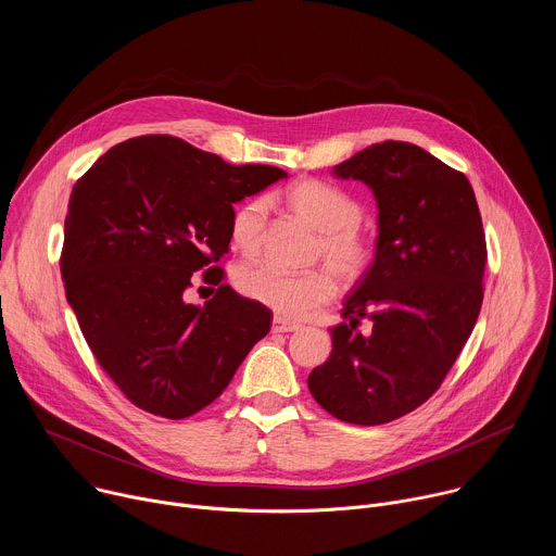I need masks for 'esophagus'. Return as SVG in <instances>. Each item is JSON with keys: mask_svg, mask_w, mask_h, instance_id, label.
I'll list each match as a JSON object with an SVG mask.
<instances>
[{"mask_svg": "<svg viewBox=\"0 0 556 556\" xmlns=\"http://www.w3.org/2000/svg\"><path fill=\"white\" fill-rule=\"evenodd\" d=\"M296 330H301L299 324L286 321V319H281V316H275L273 319V332H296Z\"/></svg>", "mask_w": 556, "mask_h": 556, "instance_id": "1", "label": "esophagus"}]
</instances>
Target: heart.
<instances>
[{
  "label": "heart",
  "mask_w": 556,
  "mask_h": 556,
  "mask_svg": "<svg viewBox=\"0 0 556 556\" xmlns=\"http://www.w3.org/2000/svg\"><path fill=\"white\" fill-rule=\"evenodd\" d=\"M286 206L319 232L314 257L324 260L341 283L363 279L376 257L374 237L358 224L363 206L358 200L321 180H301L283 193ZM266 230V202L249 200L230 217V240L244 255H255ZM235 286L244 296L260 301L286 319H303L326 305L334 292L328 270L286 273L268 262L244 264L235 270Z\"/></svg>",
  "instance_id": "b5f03b06"
}]
</instances>
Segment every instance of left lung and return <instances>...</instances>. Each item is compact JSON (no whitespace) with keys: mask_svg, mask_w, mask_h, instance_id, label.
<instances>
[{"mask_svg":"<svg viewBox=\"0 0 556 556\" xmlns=\"http://www.w3.org/2000/svg\"><path fill=\"white\" fill-rule=\"evenodd\" d=\"M332 174L374 191L376 257L307 387L334 418L374 427L427 403L457 361L484 299L486 237L466 176L418 144L376 142Z\"/></svg>","mask_w":556,"mask_h":556,"instance_id":"left-lung-1","label":"left lung"}]
</instances>
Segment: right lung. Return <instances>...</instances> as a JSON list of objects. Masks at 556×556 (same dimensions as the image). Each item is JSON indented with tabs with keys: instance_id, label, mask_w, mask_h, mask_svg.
<instances>
[{
	"instance_id": "1",
	"label": "right lung",
	"mask_w": 556,
	"mask_h": 556,
	"mask_svg": "<svg viewBox=\"0 0 556 556\" xmlns=\"http://www.w3.org/2000/svg\"><path fill=\"white\" fill-rule=\"evenodd\" d=\"M288 174L235 167L176 136L129 138L76 180L61 277L105 374L138 409L182 420L226 389L270 330L260 301L222 283L232 204ZM216 290L186 301L193 271Z\"/></svg>"
}]
</instances>
